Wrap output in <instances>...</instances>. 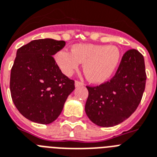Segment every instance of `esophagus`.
<instances>
[{"instance_id":"34e87169","label":"esophagus","mask_w":157,"mask_h":157,"mask_svg":"<svg viewBox=\"0 0 157 157\" xmlns=\"http://www.w3.org/2000/svg\"><path fill=\"white\" fill-rule=\"evenodd\" d=\"M84 84H83L82 82H81V81H75V85H76V87H78V86H81V85H83Z\"/></svg>"}]
</instances>
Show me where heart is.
Wrapping results in <instances>:
<instances>
[{"instance_id": "b5f03b06", "label": "heart", "mask_w": 157, "mask_h": 157, "mask_svg": "<svg viewBox=\"0 0 157 157\" xmlns=\"http://www.w3.org/2000/svg\"><path fill=\"white\" fill-rule=\"evenodd\" d=\"M56 59L62 72L71 75L84 63L85 76L91 82L106 81L114 73L120 60V51L113 45L79 43L72 47L71 52L61 51Z\"/></svg>"}]
</instances>
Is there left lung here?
<instances>
[{"instance_id": "1", "label": "left lung", "mask_w": 157, "mask_h": 157, "mask_svg": "<svg viewBox=\"0 0 157 157\" xmlns=\"http://www.w3.org/2000/svg\"><path fill=\"white\" fill-rule=\"evenodd\" d=\"M146 79L143 55L136 49L127 51L109 81L97 86H86L89 96L85 109L89 118L103 127L123 123L140 105Z\"/></svg>"}]
</instances>
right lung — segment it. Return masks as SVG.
Listing matches in <instances>:
<instances>
[{"mask_svg":"<svg viewBox=\"0 0 157 157\" xmlns=\"http://www.w3.org/2000/svg\"><path fill=\"white\" fill-rule=\"evenodd\" d=\"M64 41L36 39L22 46L10 73V93L15 106L29 120L49 124L60 114L75 81L63 74L55 60Z\"/></svg>","mask_w":157,"mask_h":157,"instance_id":"add662e5","label":"right lung"}]
</instances>
